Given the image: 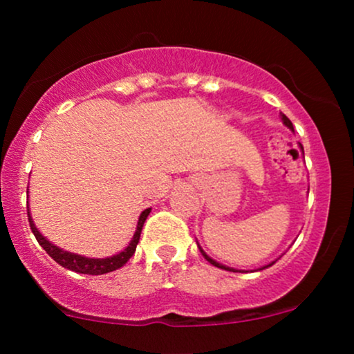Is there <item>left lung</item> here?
I'll return each instance as SVG.
<instances>
[{
  "mask_svg": "<svg viewBox=\"0 0 354 354\" xmlns=\"http://www.w3.org/2000/svg\"><path fill=\"white\" fill-rule=\"evenodd\" d=\"M281 120H283V123H284V124H286V126H288V128H290V129H291V131H293V123H291V121H290V120H288V116H284V115H281ZM200 251H201V254H203V256H205V259H206V261H208V263H211V265H213V266H216V268H221V270H226V271H233V273H238V270H233V268H228V266L221 265V263L214 261V259H211V258H209V256H208V254H206V253H205V251H203V250H201V248H200ZM274 263H276V261H273V263H270V265H266V266L259 268V270H265V268H268V266H271V265H274Z\"/></svg>",
  "mask_w": 354,
  "mask_h": 354,
  "instance_id": "8db88e82",
  "label": "left lung"
}]
</instances>
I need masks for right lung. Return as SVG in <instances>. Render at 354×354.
I'll list each match as a JSON object with an SVG mask.
<instances>
[{
    "mask_svg": "<svg viewBox=\"0 0 354 354\" xmlns=\"http://www.w3.org/2000/svg\"><path fill=\"white\" fill-rule=\"evenodd\" d=\"M149 211H151V208L145 209L143 213L140 214V219H138V226H136V233L133 234L129 245L126 246L121 253L109 256V258H86V256L75 254V253H70V251L61 250V248L53 245V243L48 241V239L44 238L41 233H39L38 228L35 226L33 219H31L30 209H28V219H30V226H31V231H33L35 238L38 239V243L43 246V250L46 251V253L50 254L51 258L58 263V265L66 268V270L75 271V273L104 274V273H111V271H115V270H118V268L126 265V261H128V259L135 254L136 245H138V241H140L141 230H143V225H145L146 218H148Z\"/></svg>",
    "mask_w": 354,
    "mask_h": 354,
    "instance_id": "obj_1",
    "label": "right lung"
}]
</instances>
